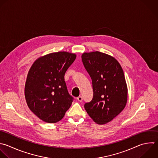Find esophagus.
Returning <instances> with one entry per match:
<instances>
[{
  "instance_id": "esophagus-1",
  "label": "esophagus",
  "mask_w": 158,
  "mask_h": 158,
  "mask_svg": "<svg viewBox=\"0 0 158 158\" xmlns=\"http://www.w3.org/2000/svg\"><path fill=\"white\" fill-rule=\"evenodd\" d=\"M77 100H78L79 102H82V101H83V98H82L81 96H78V97L77 98Z\"/></svg>"
}]
</instances>
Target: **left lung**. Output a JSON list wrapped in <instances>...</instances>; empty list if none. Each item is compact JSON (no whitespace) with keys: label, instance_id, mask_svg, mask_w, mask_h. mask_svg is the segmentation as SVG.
<instances>
[{"label":"left lung","instance_id":"8db88e82","mask_svg":"<svg viewBox=\"0 0 158 158\" xmlns=\"http://www.w3.org/2000/svg\"><path fill=\"white\" fill-rule=\"evenodd\" d=\"M84 67L93 84V98L84 107L94 122L105 124L110 122L125 108L127 86L123 71L113 57L98 51L81 56Z\"/></svg>","mask_w":158,"mask_h":158}]
</instances>
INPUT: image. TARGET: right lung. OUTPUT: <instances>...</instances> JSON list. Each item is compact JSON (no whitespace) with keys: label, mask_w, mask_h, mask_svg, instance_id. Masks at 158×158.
Segmentation results:
<instances>
[{"label":"right lung","mask_w":158,"mask_h":158,"mask_svg":"<svg viewBox=\"0 0 158 158\" xmlns=\"http://www.w3.org/2000/svg\"><path fill=\"white\" fill-rule=\"evenodd\" d=\"M76 57L64 51L51 53L38 59L28 72L25 87L27 105L46 122H59L72 105L73 98L64 76Z\"/></svg>","instance_id":"1"}]
</instances>
